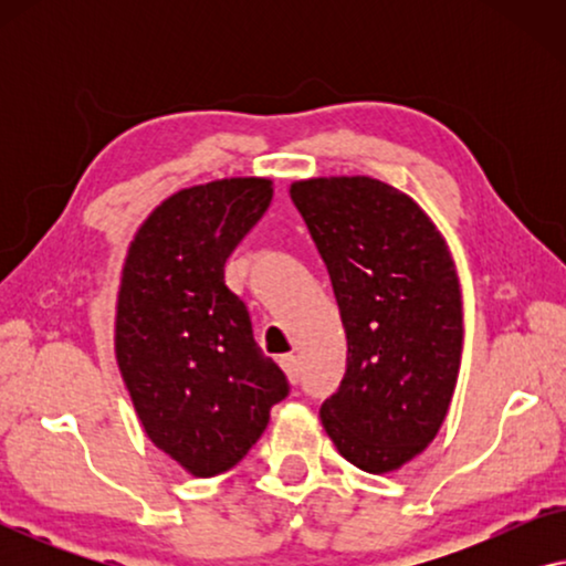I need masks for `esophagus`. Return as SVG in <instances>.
<instances>
[{
  "label": "esophagus",
  "mask_w": 566,
  "mask_h": 566,
  "mask_svg": "<svg viewBox=\"0 0 566 566\" xmlns=\"http://www.w3.org/2000/svg\"><path fill=\"white\" fill-rule=\"evenodd\" d=\"M281 368L285 370V376H289L291 384H298V374H301V366H298V358L296 355H283L281 360Z\"/></svg>",
  "instance_id": "34e87169"
}]
</instances>
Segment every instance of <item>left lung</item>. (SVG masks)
Returning a JSON list of instances; mask_svg holds the SVG:
<instances>
[{
	"label": "left lung",
	"mask_w": 566,
	"mask_h": 566,
	"mask_svg": "<svg viewBox=\"0 0 566 566\" xmlns=\"http://www.w3.org/2000/svg\"><path fill=\"white\" fill-rule=\"evenodd\" d=\"M291 198L329 270L347 370L319 409L343 459L389 474L438 436L463 350L461 285L443 234L407 192L366 175L308 177Z\"/></svg>",
	"instance_id": "obj_1"
}]
</instances>
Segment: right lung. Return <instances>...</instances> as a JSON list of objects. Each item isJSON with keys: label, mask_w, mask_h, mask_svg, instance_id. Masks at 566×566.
I'll return each instance as SVG.
<instances>
[{"label": "right lung", "mask_w": 566, "mask_h": 566, "mask_svg": "<svg viewBox=\"0 0 566 566\" xmlns=\"http://www.w3.org/2000/svg\"><path fill=\"white\" fill-rule=\"evenodd\" d=\"M273 200L268 177H223L154 208L123 262L115 360L144 432L192 476L237 467L289 381L254 343L223 265Z\"/></svg>", "instance_id": "add662e5"}]
</instances>
